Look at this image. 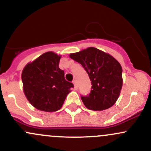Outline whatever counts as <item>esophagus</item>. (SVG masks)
Masks as SVG:
<instances>
[{"mask_svg": "<svg viewBox=\"0 0 151 151\" xmlns=\"http://www.w3.org/2000/svg\"><path fill=\"white\" fill-rule=\"evenodd\" d=\"M72 82H73V84H74V88L77 89V80H73Z\"/></svg>", "mask_w": 151, "mask_h": 151, "instance_id": "1", "label": "esophagus"}]
</instances>
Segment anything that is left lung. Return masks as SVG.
<instances>
[{"label":"left lung","mask_w":151,"mask_h":151,"mask_svg":"<svg viewBox=\"0 0 151 151\" xmlns=\"http://www.w3.org/2000/svg\"><path fill=\"white\" fill-rule=\"evenodd\" d=\"M71 58L80 63L91 81L88 96H81L85 107L90 110L103 111L115 104L122 88V68L111 55L90 47L71 53Z\"/></svg>","instance_id":"1"}]
</instances>
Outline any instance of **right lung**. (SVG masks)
I'll return each mask as SVG.
<instances>
[{"mask_svg": "<svg viewBox=\"0 0 151 151\" xmlns=\"http://www.w3.org/2000/svg\"><path fill=\"white\" fill-rule=\"evenodd\" d=\"M61 55L47 52L27 63L22 73L25 96L38 110L56 111L62 107L66 97L74 88L64 78L58 66Z\"/></svg>", "mask_w": 151, "mask_h": 151, "instance_id": "add662e5", "label": "right lung"}]
</instances>
